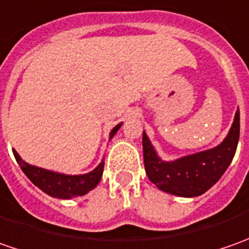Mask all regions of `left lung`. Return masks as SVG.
Listing matches in <instances>:
<instances>
[{"label":"left lung","instance_id":"left-lung-1","mask_svg":"<svg viewBox=\"0 0 249 249\" xmlns=\"http://www.w3.org/2000/svg\"><path fill=\"white\" fill-rule=\"evenodd\" d=\"M240 139V110L231 129L217 147L165 162L159 158L148 136L142 131L144 166L148 178L159 190L177 196H198L223 176L234 158Z\"/></svg>","mask_w":249,"mask_h":249}]
</instances>
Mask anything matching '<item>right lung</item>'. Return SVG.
Here are the masks:
<instances>
[{"instance_id": "obj_1", "label": "right lung", "mask_w": 249, "mask_h": 249, "mask_svg": "<svg viewBox=\"0 0 249 249\" xmlns=\"http://www.w3.org/2000/svg\"><path fill=\"white\" fill-rule=\"evenodd\" d=\"M120 126H122V123L116 124L110 130L109 139H112L116 134ZM14 155L16 162L20 165V169L23 170V173L29 177V180L34 186L38 187L45 194L53 196V198H59V199H71V198L87 194L100 183L102 172H104V160L90 173L72 176V175L56 173V172L47 170L43 167L29 165L27 162H24L23 159L19 157V154L15 149Z\"/></svg>"}]
</instances>
